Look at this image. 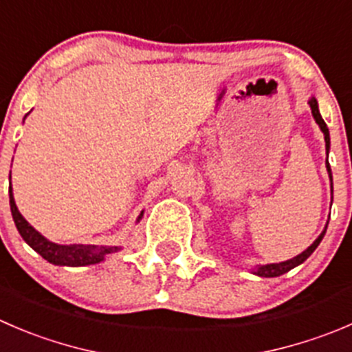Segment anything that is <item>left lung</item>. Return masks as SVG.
Wrapping results in <instances>:
<instances>
[{"label": "left lung", "mask_w": 352, "mask_h": 352, "mask_svg": "<svg viewBox=\"0 0 352 352\" xmlns=\"http://www.w3.org/2000/svg\"><path fill=\"white\" fill-rule=\"evenodd\" d=\"M309 108H311V113H313V118H315V122L318 124L320 131L323 132V135H325V149H327V162H325V166H327V172H329V177H330V182H332V170H330V163H329V151H330V132H329V127H327V124L323 122L322 115H320V110H318V101H316L315 96L309 98L308 101ZM332 194H333V186H332ZM327 225H329V221H327ZM327 225L325 228H323L322 234L318 235V237L315 239V242H313L311 245H309L306 251H302L301 254L294 256L292 259H287V261H282V263H270V265H258L256 268H252V274L258 275V277H265V278H270V277H280V275L287 274L289 270H292V268H296L298 265H301V263H305L306 259L309 258V256L313 254V251H315L316 248H318V244L322 242L323 235H325L327 232Z\"/></svg>", "instance_id": "1"}]
</instances>
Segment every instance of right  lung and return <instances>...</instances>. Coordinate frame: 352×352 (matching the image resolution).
I'll return each instance as SVG.
<instances>
[{
	"instance_id": "1",
	"label": "right lung",
	"mask_w": 352,
	"mask_h": 352,
	"mask_svg": "<svg viewBox=\"0 0 352 352\" xmlns=\"http://www.w3.org/2000/svg\"><path fill=\"white\" fill-rule=\"evenodd\" d=\"M29 115V113H27ZM25 115V117H27ZM23 117V120H25ZM12 179V173H10ZM10 208H12V217L16 225V230L22 235L23 241L37 252L43 256L46 261L58 265V267H87V265H96L101 263L108 254L120 251L122 245H85V244H56V242L47 241L44 235H41L16 208L15 199H13L12 182H10ZM144 211L138 217V221H141Z\"/></svg>"
}]
</instances>
